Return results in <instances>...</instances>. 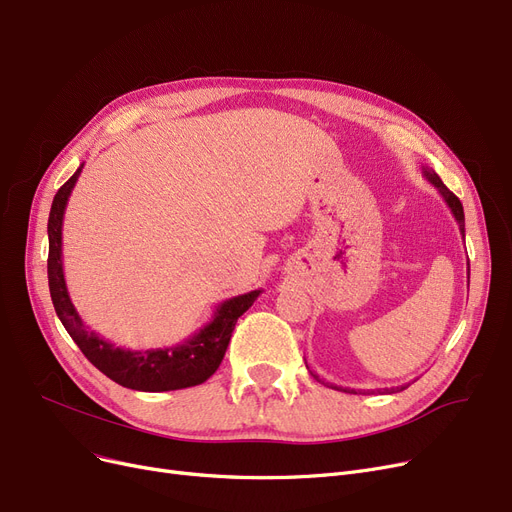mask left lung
<instances>
[{
	"instance_id": "8db88e82",
	"label": "left lung",
	"mask_w": 512,
	"mask_h": 512,
	"mask_svg": "<svg viewBox=\"0 0 512 512\" xmlns=\"http://www.w3.org/2000/svg\"><path fill=\"white\" fill-rule=\"evenodd\" d=\"M423 176H425V180L429 182V184H434L438 191H440V195H442V199L446 201V205L450 207V211H452V215H454V220L459 222V228H461V234H463V238H465V213H463V205H461V201H459V197H456L454 193H450L448 188H446V184L440 180V176L432 170V168H427V166H423ZM469 265V263H467ZM469 274V272H467ZM307 365V363H305ZM317 378V375H315ZM407 386H398V388H392V390H405ZM346 392V390H344ZM353 394H357L355 390H351ZM386 392H388V388H386Z\"/></svg>"
}]
</instances>
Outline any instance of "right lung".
I'll return each instance as SVG.
<instances>
[{
    "label": "right lung",
    "instance_id": "obj_1",
    "mask_svg": "<svg viewBox=\"0 0 512 512\" xmlns=\"http://www.w3.org/2000/svg\"><path fill=\"white\" fill-rule=\"evenodd\" d=\"M83 166L85 164H80V168L70 176L66 184H62L56 197H53L47 222L49 292L66 332L101 373L124 388L141 392H168L203 384L220 367L238 317L257 301L263 290H251L247 294H238V297L222 301L215 307L209 324H205L191 338H186L182 344L168 348L130 351V348H120L89 330L70 301L62 261L64 213Z\"/></svg>",
    "mask_w": 512,
    "mask_h": 512
}]
</instances>
